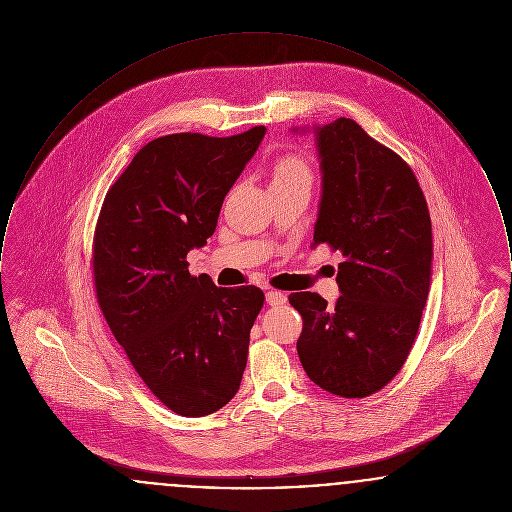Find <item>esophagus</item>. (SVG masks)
Wrapping results in <instances>:
<instances>
[{"instance_id":"1","label":"esophagus","mask_w":512,"mask_h":512,"mask_svg":"<svg viewBox=\"0 0 512 512\" xmlns=\"http://www.w3.org/2000/svg\"><path fill=\"white\" fill-rule=\"evenodd\" d=\"M266 300H268L269 306H281V304H285L287 302V295L285 293H281V291H268L266 293Z\"/></svg>"}]
</instances>
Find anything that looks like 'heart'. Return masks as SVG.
I'll return each instance as SVG.
<instances>
[{"label":"heart","mask_w":512,"mask_h":512,"mask_svg":"<svg viewBox=\"0 0 512 512\" xmlns=\"http://www.w3.org/2000/svg\"><path fill=\"white\" fill-rule=\"evenodd\" d=\"M312 171L310 165L300 156H283L271 169V185L273 183H289V181H310Z\"/></svg>","instance_id":"obj_1"}]
</instances>
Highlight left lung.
Listing matches in <instances>:
<instances>
[{"mask_svg":"<svg viewBox=\"0 0 512 512\" xmlns=\"http://www.w3.org/2000/svg\"><path fill=\"white\" fill-rule=\"evenodd\" d=\"M312 131L322 171L312 248L341 252V296L333 306L308 291L289 296L304 320L296 350L323 391L362 399L397 376L416 339L430 295V212L412 169L356 121Z\"/></svg>","mask_w":512,"mask_h":512,"instance_id":"8db88e82","label":"left lung"}]
</instances>
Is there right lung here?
Here are the masks:
<instances>
[{
    "label": "right lung",
    "mask_w": 512,
    "mask_h": 512,
    "mask_svg": "<svg viewBox=\"0 0 512 512\" xmlns=\"http://www.w3.org/2000/svg\"><path fill=\"white\" fill-rule=\"evenodd\" d=\"M264 135L266 127H254L227 138H156L108 190L98 217L100 308L138 376L181 416L216 412L243 379L264 293L192 277L187 254L214 235L223 198Z\"/></svg>",
    "instance_id": "right-lung-1"
}]
</instances>
